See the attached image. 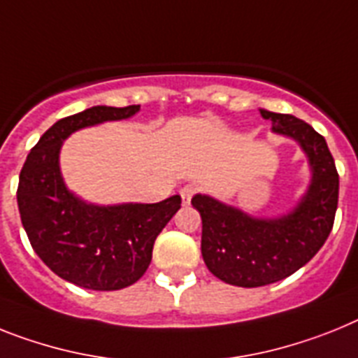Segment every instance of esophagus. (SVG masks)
<instances>
[{"instance_id": "obj_1", "label": "esophagus", "mask_w": 358, "mask_h": 358, "mask_svg": "<svg viewBox=\"0 0 358 358\" xmlns=\"http://www.w3.org/2000/svg\"><path fill=\"white\" fill-rule=\"evenodd\" d=\"M179 194H181L182 203L188 204V203H190V201H192V197H194V195L197 194V186H194V185H186V186H182L181 192H179Z\"/></svg>"}]
</instances>
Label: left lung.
Instances as JSON below:
<instances>
[{
    "mask_svg": "<svg viewBox=\"0 0 358 358\" xmlns=\"http://www.w3.org/2000/svg\"><path fill=\"white\" fill-rule=\"evenodd\" d=\"M273 132L293 137L313 177L299 206L280 219H257L208 195H195L203 219L201 252L217 279L243 288L277 282L313 259L328 239L338 203V173L326 139L302 119L261 110Z\"/></svg>",
    "mask_w": 358,
    "mask_h": 358,
    "instance_id": "left-lung-1",
    "label": "left lung"
}]
</instances>
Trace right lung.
Returning <instances> with one entry per match:
<instances>
[{"label":"right lung","instance_id":"1","mask_svg":"<svg viewBox=\"0 0 358 358\" xmlns=\"http://www.w3.org/2000/svg\"><path fill=\"white\" fill-rule=\"evenodd\" d=\"M139 105L92 106L59 119L43 134L21 168L17 208L34 252L61 279L97 292L127 288L145 275L157 235L181 197L155 204L94 206L66 190L61 143L79 128L134 115Z\"/></svg>","mask_w":358,"mask_h":358}]
</instances>
